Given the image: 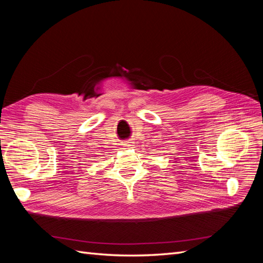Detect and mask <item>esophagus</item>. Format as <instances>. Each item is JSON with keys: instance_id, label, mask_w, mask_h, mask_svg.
Returning <instances> with one entry per match:
<instances>
[{"instance_id": "34e87169", "label": "esophagus", "mask_w": 263, "mask_h": 263, "mask_svg": "<svg viewBox=\"0 0 263 263\" xmlns=\"http://www.w3.org/2000/svg\"><path fill=\"white\" fill-rule=\"evenodd\" d=\"M124 147H126V148H129L130 146H133L132 144H130V141H128V140H126V141H124Z\"/></svg>"}]
</instances>
